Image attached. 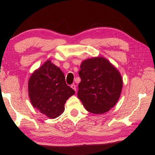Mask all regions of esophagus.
Wrapping results in <instances>:
<instances>
[{"label": "esophagus", "instance_id": "1", "mask_svg": "<svg viewBox=\"0 0 155 155\" xmlns=\"http://www.w3.org/2000/svg\"><path fill=\"white\" fill-rule=\"evenodd\" d=\"M71 88L72 89H73V90H75V91H76V85H75V84H72V85L71 86Z\"/></svg>", "mask_w": 155, "mask_h": 155}]
</instances>
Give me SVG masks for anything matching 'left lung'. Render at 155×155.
<instances>
[{
    "label": "left lung",
    "mask_w": 155,
    "mask_h": 155,
    "mask_svg": "<svg viewBox=\"0 0 155 155\" xmlns=\"http://www.w3.org/2000/svg\"><path fill=\"white\" fill-rule=\"evenodd\" d=\"M78 97L87 111L100 114L109 111L119 99L123 87L121 75L104 57L82 62Z\"/></svg>",
    "instance_id": "left-lung-1"
}]
</instances>
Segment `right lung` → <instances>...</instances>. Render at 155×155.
<instances>
[{
  "label": "right lung",
  "instance_id": "obj_1",
  "mask_svg": "<svg viewBox=\"0 0 155 155\" xmlns=\"http://www.w3.org/2000/svg\"><path fill=\"white\" fill-rule=\"evenodd\" d=\"M28 91L33 107L50 118L62 114L65 101L75 94V91L65 83L63 72L50 61L31 74Z\"/></svg>",
  "mask_w": 155,
  "mask_h": 155
}]
</instances>
